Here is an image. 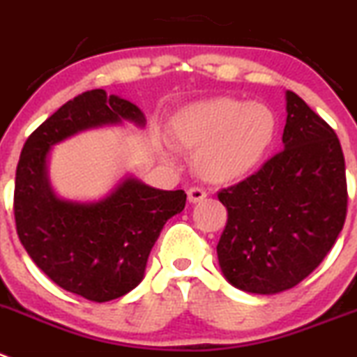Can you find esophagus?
I'll return each mask as SVG.
<instances>
[{
	"mask_svg": "<svg viewBox=\"0 0 357 357\" xmlns=\"http://www.w3.org/2000/svg\"><path fill=\"white\" fill-rule=\"evenodd\" d=\"M206 198V191L203 188H191L188 191V199L191 203H199Z\"/></svg>",
	"mask_w": 357,
	"mask_h": 357,
	"instance_id": "1",
	"label": "esophagus"
}]
</instances>
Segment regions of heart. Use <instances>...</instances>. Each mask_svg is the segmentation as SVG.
Returning a JSON list of instances; mask_svg holds the SVG:
<instances>
[{"label": "heart", "mask_w": 357, "mask_h": 357, "mask_svg": "<svg viewBox=\"0 0 357 357\" xmlns=\"http://www.w3.org/2000/svg\"><path fill=\"white\" fill-rule=\"evenodd\" d=\"M273 133L270 107L231 98L189 105L173 121L175 142L198 149V172L213 182L235 181L249 173L266 152Z\"/></svg>", "instance_id": "1"}]
</instances>
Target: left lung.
<instances>
[{"mask_svg": "<svg viewBox=\"0 0 357 357\" xmlns=\"http://www.w3.org/2000/svg\"><path fill=\"white\" fill-rule=\"evenodd\" d=\"M286 110L284 151L217 195L227 208L219 266L245 293L277 294L300 284L335 245L347 215L337 133L293 91Z\"/></svg>", "mask_w": 357, "mask_h": 357, "instance_id": "obj_1", "label": "left lung"}]
</instances>
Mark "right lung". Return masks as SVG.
Wrapping results in <instances>:
<instances>
[{"label": "right lung", "instance_id": "right-lung-1", "mask_svg": "<svg viewBox=\"0 0 357 357\" xmlns=\"http://www.w3.org/2000/svg\"><path fill=\"white\" fill-rule=\"evenodd\" d=\"M122 122L144 128L131 101L103 89L79 94L54 112L24 144L15 173L17 235L36 266L63 289L103 303L144 280L162 226L185 206L184 191H162L124 176L98 202H71L54 192L49 155L80 131Z\"/></svg>", "mask_w": 357, "mask_h": 357}]
</instances>
